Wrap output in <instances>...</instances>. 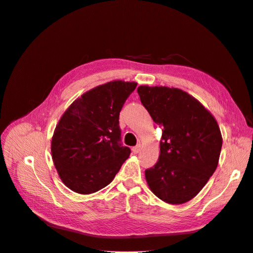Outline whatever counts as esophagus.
<instances>
[{"label": "esophagus", "instance_id": "obj_1", "mask_svg": "<svg viewBox=\"0 0 253 253\" xmlns=\"http://www.w3.org/2000/svg\"><path fill=\"white\" fill-rule=\"evenodd\" d=\"M140 150H141V145L140 144L137 145V146H133L132 147V153L133 154H138L140 152Z\"/></svg>", "mask_w": 253, "mask_h": 253}]
</instances>
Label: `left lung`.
<instances>
[{
  "label": "left lung",
  "mask_w": 253,
  "mask_h": 253,
  "mask_svg": "<svg viewBox=\"0 0 253 253\" xmlns=\"http://www.w3.org/2000/svg\"><path fill=\"white\" fill-rule=\"evenodd\" d=\"M142 105L164 128L157 164L145 170L155 196L184 204L202 190L216 171L222 135L213 115L183 89L140 85Z\"/></svg>",
  "instance_id": "left-lung-1"
}]
</instances>
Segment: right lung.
I'll return each instance as SVG.
<instances>
[{
    "instance_id": "right-lung-1",
    "label": "right lung",
    "mask_w": 253,
    "mask_h": 253,
    "mask_svg": "<svg viewBox=\"0 0 253 253\" xmlns=\"http://www.w3.org/2000/svg\"><path fill=\"white\" fill-rule=\"evenodd\" d=\"M137 82L110 81L87 90L61 116L51 155L64 185L80 194L105 188L130 155L122 146L120 112Z\"/></svg>"
}]
</instances>
